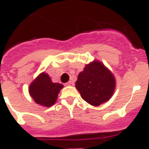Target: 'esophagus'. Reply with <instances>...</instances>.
I'll return each instance as SVG.
<instances>
[{
	"label": "esophagus",
	"instance_id": "esophagus-1",
	"mask_svg": "<svg viewBox=\"0 0 149 149\" xmlns=\"http://www.w3.org/2000/svg\"><path fill=\"white\" fill-rule=\"evenodd\" d=\"M67 85H69V86H74V82L72 81H70L67 83Z\"/></svg>",
	"mask_w": 149,
	"mask_h": 149
}]
</instances>
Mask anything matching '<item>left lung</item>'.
<instances>
[{"label": "left lung", "mask_w": 149, "mask_h": 149, "mask_svg": "<svg viewBox=\"0 0 149 149\" xmlns=\"http://www.w3.org/2000/svg\"><path fill=\"white\" fill-rule=\"evenodd\" d=\"M75 87L86 102L99 106L109 100L113 94L115 78L103 64L93 61L79 73Z\"/></svg>", "instance_id": "8db88e82"}]
</instances>
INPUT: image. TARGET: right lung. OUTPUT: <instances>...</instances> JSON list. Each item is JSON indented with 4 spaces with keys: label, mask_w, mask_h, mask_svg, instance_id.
I'll return each mask as SVG.
<instances>
[{
    "label": "right lung",
    "mask_w": 149,
    "mask_h": 149,
    "mask_svg": "<svg viewBox=\"0 0 149 149\" xmlns=\"http://www.w3.org/2000/svg\"><path fill=\"white\" fill-rule=\"evenodd\" d=\"M62 88L61 84L52 83L49 76L43 72L29 85V92L36 104L49 107L55 104Z\"/></svg>",
    "instance_id": "obj_1"
}]
</instances>
